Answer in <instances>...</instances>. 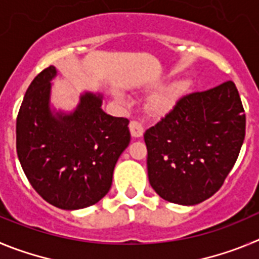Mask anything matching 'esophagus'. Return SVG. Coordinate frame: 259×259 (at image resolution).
I'll return each instance as SVG.
<instances>
[{"label":"esophagus","mask_w":259,"mask_h":259,"mask_svg":"<svg viewBox=\"0 0 259 259\" xmlns=\"http://www.w3.org/2000/svg\"><path fill=\"white\" fill-rule=\"evenodd\" d=\"M129 129H130V133H132V137H134V138H139V137L143 135L144 129L139 121H135V120L130 121Z\"/></svg>","instance_id":"1"}]
</instances>
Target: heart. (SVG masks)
<instances>
[{
    "label": "heart",
    "mask_w": 259,
    "mask_h": 259,
    "mask_svg": "<svg viewBox=\"0 0 259 259\" xmlns=\"http://www.w3.org/2000/svg\"><path fill=\"white\" fill-rule=\"evenodd\" d=\"M188 85L190 83H188L187 80H179L177 82L171 83L170 86H167V88H165L160 93V95L156 98L155 102H153L155 108L157 111H166V109H169L170 107L176 103L177 98L188 89Z\"/></svg>",
    "instance_id": "heart-1"
}]
</instances>
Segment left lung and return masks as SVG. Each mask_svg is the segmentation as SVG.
Here are the masks:
<instances>
[{"label": "left lung", "instance_id": "obj_1", "mask_svg": "<svg viewBox=\"0 0 259 259\" xmlns=\"http://www.w3.org/2000/svg\"><path fill=\"white\" fill-rule=\"evenodd\" d=\"M244 137L245 113L232 81L179 98L144 133L150 185L169 202H202L222 187Z\"/></svg>", "mask_w": 259, "mask_h": 259}]
</instances>
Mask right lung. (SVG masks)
<instances>
[{
  "instance_id": "right-lung-1",
  "label": "right lung",
  "mask_w": 259,
  "mask_h": 259,
  "mask_svg": "<svg viewBox=\"0 0 259 259\" xmlns=\"http://www.w3.org/2000/svg\"><path fill=\"white\" fill-rule=\"evenodd\" d=\"M54 66L32 81L16 118V152L39 196L57 208L97 204L112 185L113 169L130 143L129 120L102 109L103 95L86 92L73 112L51 111Z\"/></svg>"
}]
</instances>
